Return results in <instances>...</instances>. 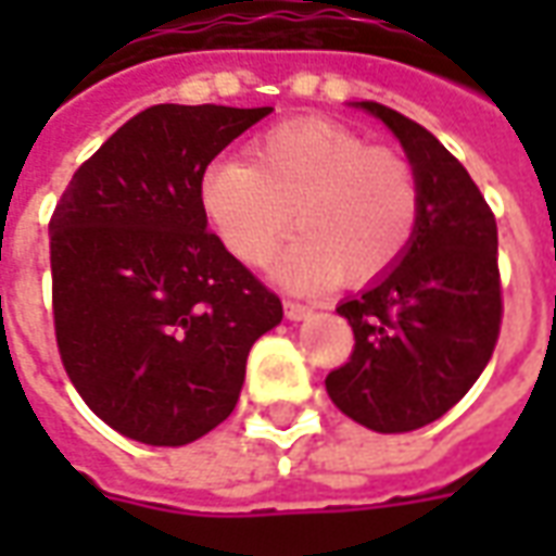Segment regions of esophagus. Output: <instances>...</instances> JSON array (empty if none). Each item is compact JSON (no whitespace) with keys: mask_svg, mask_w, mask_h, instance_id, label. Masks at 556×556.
Listing matches in <instances>:
<instances>
[{"mask_svg":"<svg viewBox=\"0 0 556 556\" xmlns=\"http://www.w3.org/2000/svg\"><path fill=\"white\" fill-rule=\"evenodd\" d=\"M313 309L306 306V303H298V301H286V318L291 321H303V318H309Z\"/></svg>","mask_w":556,"mask_h":556,"instance_id":"obj_1","label":"esophagus"}]
</instances>
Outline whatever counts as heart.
Wrapping results in <instances>:
<instances>
[{
    "instance_id": "obj_1",
    "label": "heart",
    "mask_w": 556,
    "mask_h": 556,
    "mask_svg": "<svg viewBox=\"0 0 556 556\" xmlns=\"http://www.w3.org/2000/svg\"><path fill=\"white\" fill-rule=\"evenodd\" d=\"M199 199L219 241L243 265H265L282 235H301L274 258L286 289L318 291L339 277L361 286L408 253L422 190L410 160L369 146L349 127L298 118L250 142V163L214 160Z\"/></svg>"
}]
</instances>
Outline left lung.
Listing matches in <instances>:
<instances>
[{"label": "left lung", "mask_w": 556, "mask_h": 556, "mask_svg": "<svg viewBox=\"0 0 556 556\" xmlns=\"http://www.w3.org/2000/svg\"><path fill=\"white\" fill-rule=\"evenodd\" d=\"M405 148L422 190L408 253L339 315L354 330L327 396L366 429L429 426L473 387L501 333L497 223L473 178L429 130L384 103L361 101Z\"/></svg>", "instance_id": "obj_1"}]
</instances>
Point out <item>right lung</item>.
<instances>
[{
  "mask_svg": "<svg viewBox=\"0 0 556 556\" xmlns=\"http://www.w3.org/2000/svg\"><path fill=\"white\" fill-rule=\"evenodd\" d=\"M270 106L157 103L67 184L50 219L53 321L71 384L125 438L184 446L241 396L282 303L207 231L199 181Z\"/></svg>",
  "mask_w": 556,
  "mask_h": 556,
  "instance_id": "obj_1",
  "label": "right lung"
}]
</instances>
